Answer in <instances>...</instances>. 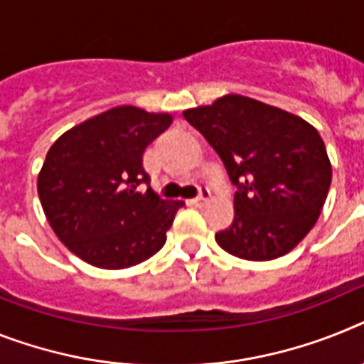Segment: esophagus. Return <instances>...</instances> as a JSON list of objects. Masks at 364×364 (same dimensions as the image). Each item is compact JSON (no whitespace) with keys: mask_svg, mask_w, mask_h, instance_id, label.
<instances>
[{"mask_svg":"<svg viewBox=\"0 0 364 364\" xmlns=\"http://www.w3.org/2000/svg\"><path fill=\"white\" fill-rule=\"evenodd\" d=\"M209 198H210V192H209V188H200V196L196 198V200L192 201V203H194V205L196 207H205L207 203H209Z\"/></svg>","mask_w":364,"mask_h":364,"instance_id":"esophagus-1","label":"esophagus"}]
</instances>
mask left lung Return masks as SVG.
Segmentation results:
<instances>
[{
  "label": "left lung",
  "instance_id": "left-lung-1",
  "mask_svg": "<svg viewBox=\"0 0 364 364\" xmlns=\"http://www.w3.org/2000/svg\"><path fill=\"white\" fill-rule=\"evenodd\" d=\"M183 116L215 148L239 188L233 222L215 235L220 248L246 261L294 250L316 224L331 185L318 131L300 116L239 94Z\"/></svg>",
  "mask_w": 364,
  "mask_h": 364
}]
</instances>
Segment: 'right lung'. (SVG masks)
I'll list each match as a JSON object with an SVG mask.
<instances>
[{
    "label": "right lung",
    "instance_id": "add662e5",
    "mask_svg": "<svg viewBox=\"0 0 364 364\" xmlns=\"http://www.w3.org/2000/svg\"><path fill=\"white\" fill-rule=\"evenodd\" d=\"M168 112L112 107L55 140L38 173V198L60 242L79 259L122 270L163 248L183 201L161 200L142 155L172 124Z\"/></svg>",
    "mask_w": 364,
    "mask_h": 364
}]
</instances>
